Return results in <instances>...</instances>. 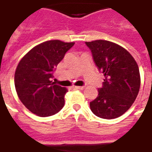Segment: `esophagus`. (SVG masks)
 <instances>
[{
    "label": "esophagus",
    "instance_id": "1",
    "mask_svg": "<svg viewBox=\"0 0 152 152\" xmlns=\"http://www.w3.org/2000/svg\"><path fill=\"white\" fill-rule=\"evenodd\" d=\"M75 88L77 89H85V86H76Z\"/></svg>",
    "mask_w": 152,
    "mask_h": 152
}]
</instances>
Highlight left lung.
<instances>
[{
    "label": "left lung",
    "instance_id": "obj_1",
    "mask_svg": "<svg viewBox=\"0 0 152 152\" xmlns=\"http://www.w3.org/2000/svg\"><path fill=\"white\" fill-rule=\"evenodd\" d=\"M99 71L104 74L102 88L89 103L94 114L115 119L127 112L137 98L141 85L139 68L124 48L105 40L86 42Z\"/></svg>",
    "mask_w": 152,
    "mask_h": 152
}]
</instances>
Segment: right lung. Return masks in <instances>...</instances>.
I'll return each mask as SVG.
<instances>
[{
    "mask_svg": "<svg viewBox=\"0 0 152 152\" xmlns=\"http://www.w3.org/2000/svg\"><path fill=\"white\" fill-rule=\"evenodd\" d=\"M74 42L47 40L33 47L19 61L15 73L18 99L32 113L46 117L56 114L64 106L65 87L51 80L53 71Z\"/></svg>",
    "mask_w": 152,
    "mask_h": 152,
    "instance_id": "add662e5",
    "label": "right lung"
}]
</instances>
